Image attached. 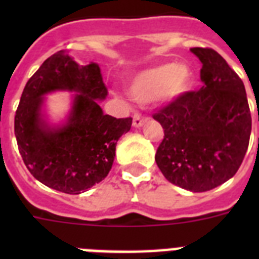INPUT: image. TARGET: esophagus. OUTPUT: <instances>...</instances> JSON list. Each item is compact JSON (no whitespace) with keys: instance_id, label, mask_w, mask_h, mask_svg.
<instances>
[{"instance_id":"obj_1","label":"esophagus","mask_w":259,"mask_h":259,"mask_svg":"<svg viewBox=\"0 0 259 259\" xmlns=\"http://www.w3.org/2000/svg\"><path fill=\"white\" fill-rule=\"evenodd\" d=\"M146 121V117H142L141 114H134L133 117V125L136 126V127H140V126H142L144 123H145Z\"/></svg>"}]
</instances>
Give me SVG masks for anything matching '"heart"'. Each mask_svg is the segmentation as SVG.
<instances>
[{"label":"heart","instance_id":"1","mask_svg":"<svg viewBox=\"0 0 259 259\" xmlns=\"http://www.w3.org/2000/svg\"><path fill=\"white\" fill-rule=\"evenodd\" d=\"M191 71L185 64H161L137 75L132 82V95L142 103L158 98H175L191 86Z\"/></svg>","mask_w":259,"mask_h":259}]
</instances>
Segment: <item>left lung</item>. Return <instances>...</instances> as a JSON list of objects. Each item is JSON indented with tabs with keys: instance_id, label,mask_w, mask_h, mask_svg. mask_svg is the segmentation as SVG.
Listing matches in <instances>:
<instances>
[{
	"instance_id": "1",
	"label": "left lung",
	"mask_w": 259,
	"mask_h": 259,
	"mask_svg": "<svg viewBox=\"0 0 259 259\" xmlns=\"http://www.w3.org/2000/svg\"><path fill=\"white\" fill-rule=\"evenodd\" d=\"M191 51L203 64V86L180 94L153 114L164 129L154 158L172 184L205 192L239 169L249 146L251 113L243 82L225 59L212 48Z\"/></svg>"
}]
</instances>
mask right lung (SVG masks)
I'll return each instance as SVG.
<instances>
[{"mask_svg": "<svg viewBox=\"0 0 259 259\" xmlns=\"http://www.w3.org/2000/svg\"><path fill=\"white\" fill-rule=\"evenodd\" d=\"M70 89L75 96L69 123L47 130L39 118L44 93ZM107 95L101 68L79 66L62 50L42 63L26 82L14 115L18 150L30 175L50 188L78 195L107 176L115 145L132 127V118L103 114L97 99Z\"/></svg>", "mask_w": 259, "mask_h": 259, "instance_id": "add662e5", "label": "right lung"}]
</instances>
